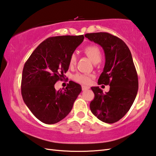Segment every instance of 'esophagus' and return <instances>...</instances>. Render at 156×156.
<instances>
[{
	"label": "esophagus",
	"mask_w": 156,
	"mask_h": 156,
	"mask_svg": "<svg viewBox=\"0 0 156 156\" xmlns=\"http://www.w3.org/2000/svg\"><path fill=\"white\" fill-rule=\"evenodd\" d=\"M89 87H88V86H82V89H83V91H84V90H87V89H89Z\"/></svg>",
	"instance_id": "obj_1"
}]
</instances>
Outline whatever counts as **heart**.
Returning <instances> with one entry per match:
<instances>
[{
  "label": "heart",
  "instance_id": "heart-1",
  "mask_svg": "<svg viewBox=\"0 0 156 156\" xmlns=\"http://www.w3.org/2000/svg\"><path fill=\"white\" fill-rule=\"evenodd\" d=\"M83 52L87 56L90 58L94 64H97V63L101 61L102 53L98 47L95 45L87 46L84 49ZM76 62H77V56H76V54H72L69 57V65L71 67H73L76 65ZM92 77H93V76L90 74L78 73L73 76V79L80 84H88L90 83Z\"/></svg>",
  "mask_w": 156,
  "mask_h": 156
}]
</instances>
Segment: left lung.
<instances>
[{
  "instance_id": "left-lung-1",
  "label": "left lung",
  "mask_w": 156,
  "mask_h": 156,
  "mask_svg": "<svg viewBox=\"0 0 156 156\" xmlns=\"http://www.w3.org/2000/svg\"><path fill=\"white\" fill-rule=\"evenodd\" d=\"M89 41L102 47L105 55L103 72L99 84H109L103 93L99 87H92L95 97L90 109L100 120L114 123L130 109L138 90V78L129 47L120 38L106 32L86 34Z\"/></svg>"
}]
</instances>
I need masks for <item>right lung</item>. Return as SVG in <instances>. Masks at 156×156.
<instances>
[{
    "label": "right lung",
    "mask_w": 156,
    "mask_h": 156,
    "mask_svg": "<svg viewBox=\"0 0 156 156\" xmlns=\"http://www.w3.org/2000/svg\"><path fill=\"white\" fill-rule=\"evenodd\" d=\"M84 38L80 35L47 38L36 47L25 62L21 94L29 109L42 122L52 125L65 118L82 91L80 84L73 81L58 91L54 84L67 72L69 57Z\"/></svg>",
    "instance_id": "add662e5"
}]
</instances>
